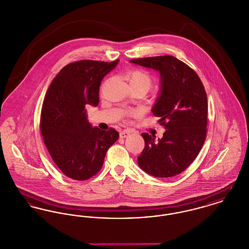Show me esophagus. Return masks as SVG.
I'll return each instance as SVG.
<instances>
[{
    "mask_svg": "<svg viewBox=\"0 0 249 249\" xmlns=\"http://www.w3.org/2000/svg\"><path fill=\"white\" fill-rule=\"evenodd\" d=\"M129 135H130V133L127 132V131H123V132H121V133L119 134L120 138H126V137H128Z\"/></svg>",
    "mask_w": 249,
    "mask_h": 249,
    "instance_id": "esophagus-1",
    "label": "esophagus"
}]
</instances>
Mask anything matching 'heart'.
I'll list each match as a JSON object with an SVG mask.
<instances>
[{
	"mask_svg": "<svg viewBox=\"0 0 249 249\" xmlns=\"http://www.w3.org/2000/svg\"><path fill=\"white\" fill-rule=\"evenodd\" d=\"M126 78L129 81L130 86L134 88H142L147 92L153 87V78L152 75L141 69H134L128 72ZM126 115H135V112L130 111L127 112Z\"/></svg>",
	"mask_w": 249,
	"mask_h": 249,
	"instance_id": "b5f03b06",
	"label": "heart"
}]
</instances>
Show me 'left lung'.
Here are the masks:
<instances>
[{"instance_id":"obj_1","label":"left lung","mask_w":249,"mask_h":249,"mask_svg":"<svg viewBox=\"0 0 249 249\" xmlns=\"http://www.w3.org/2000/svg\"><path fill=\"white\" fill-rule=\"evenodd\" d=\"M130 62L159 72L160 94L152 112L166 129L162 138L143 133L145 148L137 157L147 173L172 177L184 172L197 157L206 136L208 97L194 70L170 55L135 58Z\"/></svg>"}]
</instances>
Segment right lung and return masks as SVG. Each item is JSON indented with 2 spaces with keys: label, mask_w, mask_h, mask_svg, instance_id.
<instances>
[{
  "label": "right lung",
  "mask_w": 249,
  "mask_h": 249,
  "mask_svg": "<svg viewBox=\"0 0 249 249\" xmlns=\"http://www.w3.org/2000/svg\"><path fill=\"white\" fill-rule=\"evenodd\" d=\"M84 59L64 66L52 80L40 115L43 142L58 169L84 181L102 168L108 149L118 139L115 129L101 131L88 122L86 106H97L100 82L117 65Z\"/></svg>",
  "instance_id": "right-lung-1"
}]
</instances>
